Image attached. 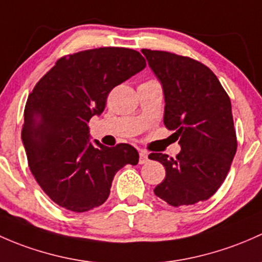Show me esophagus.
Segmentation results:
<instances>
[{
	"mask_svg": "<svg viewBox=\"0 0 262 262\" xmlns=\"http://www.w3.org/2000/svg\"><path fill=\"white\" fill-rule=\"evenodd\" d=\"M147 160H149V155H147L146 151H145V150H140L139 163L140 164H145V163H147Z\"/></svg>",
	"mask_w": 262,
	"mask_h": 262,
	"instance_id": "esophagus-1",
	"label": "esophagus"
}]
</instances>
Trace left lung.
Segmentation results:
<instances>
[{
    "instance_id": "left-lung-1",
    "label": "left lung",
    "mask_w": 262,
    "mask_h": 262,
    "mask_svg": "<svg viewBox=\"0 0 262 262\" xmlns=\"http://www.w3.org/2000/svg\"><path fill=\"white\" fill-rule=\"evenodd\" d=\"M161 83L164 125L179 140L177 158L150 154L165 168L155 195L172 207L207 201L222 185L237 150L231 101L208 67L168 51L142 49Z\"/></svg>"
}]
</instances>
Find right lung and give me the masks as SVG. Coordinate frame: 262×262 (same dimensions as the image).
<instances>
[{
    "label": "right lung",
    "mask_w": 262,
    "mask_h": 262,
    "mask_svg": "<svg viewBox=\"0 0 262 262\" xmlns=\"http://www.w3.org/2000/svg\"><path fill=\"white\" fill-rule=\"evenodd\" d=\"M145 67L141 54L126 48L79 51L59 59L29 94L21 139L32 175L54 203L91 211L107 201L116 172L139 163L131 145L92 142L88 122L116 85Z\"/></svg>",
    "instance_id": "add662e5"
}]
</instances>
